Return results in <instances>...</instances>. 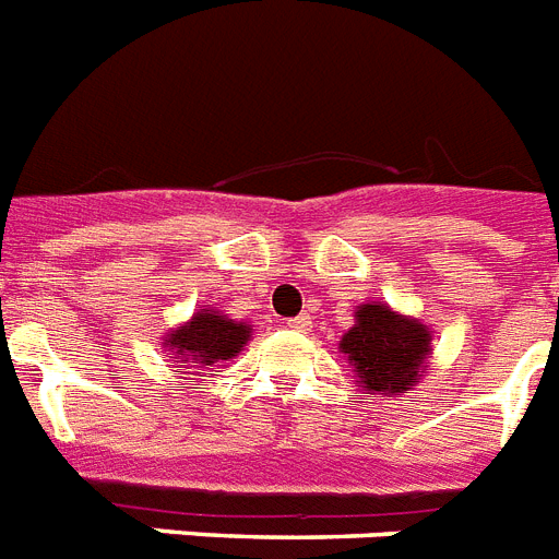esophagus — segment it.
<instances>
[{"label":"esophagus","instance_id":"34e87169","mask_svg":"<svg viewBox=\"0 0 559 559\" xmlns=\"http://www.w3.org/2000/svg\"><path fill=\"white\" fill-rule=\"evenodd\" d=\"M285 328H290V331H308V328H311V317H294V319H288V322H285Z\"/></svg>","mask_w":559,"mask_h":559}]
</instances>
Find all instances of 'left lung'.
I'll return each instance as SVG.
<instances>
[{
    "mask_svg": "<svg viewBox=\"0 0 559 559\" xmlns=\"http://www.w3.org/2000/svg\"><path fill=\"white\" fill-rule=\"evenodd\" d=\"M356 325L342 336L338 353L353 367L356 388L379 399L413 390L427 373L432 331L421 319L404 317L388 302H361L353 311Z\"/></svg>",
    "mask_w": 559,
    "mask_h": 559,
    "instance_id": "left-lung-1",
    "label": "left lung"
}]
</instances>
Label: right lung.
Segmentation results:
<instances>
[{"label":"right lung","instance_id":"1","mask_svg":"<svg viewBox=\"0 0 559 559\" xmlns=\"http://www.w3.org/2000/svg\"><path fill=\"white\" fill-rule=\"evenodd\" d=\"M251 333L254 328L248 322H237L217 308H200L183 325L166 333L164 350L169 353L171 365L180 367L175 373L194 376V370H209L234 359L248 345Z\"/></svg>","mask_w":559,"mask_h":559}]
</instances>
